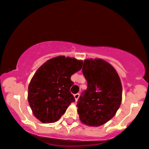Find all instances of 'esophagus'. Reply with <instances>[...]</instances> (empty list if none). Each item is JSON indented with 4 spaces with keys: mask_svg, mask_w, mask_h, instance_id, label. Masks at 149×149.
Returning <instances> with one entry per match:
<instances>
[{
    "mask_svg": "<svg viewBox=\"0 0 149 149\" xmlns=\"http://www.w3.org/2000/svg\"><path fill=\"white\" fill-rule=\"evenodd\" d=\"M74 98H75V100L77 101V100L79 99V93H76L74 94Z\"/></svg>",
    "mask_w": 149,
    "mask_h": 149,
    "instance_id": "1",
    "label": "esophagus"
}]
</instances>
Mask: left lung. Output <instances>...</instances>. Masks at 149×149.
Masks as SVG:
<instances>
[{
	"mask_svg": "<svg viewBox=\"0 0 149 149\" xmlns=\"http://www.w3.org/2000/svg\"><path fill=\"white\" fill-rule=\"evenodd\" d=\"M82 72L87 89L81 93L77 107L81 123L100 126L113 118L122 100V86L118 73L102 59H86Z\"/></svg>",
	"mask_w": 149,
	"mask_h": 149,
	"instance_id": "obj_1",
	"label": "left lung"
}]
</instances>
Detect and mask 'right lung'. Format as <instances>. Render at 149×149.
Returning <instances> with one entry per match:
<instances>
[{
	"label": "right lung",
	"instance_id": "right-lung-1",
	"mask_svg": "<svg viewBox=\"0 0 149 149\" xmlns=\"http://www.w3.org/2000/svg\"><path fill=\"white\" fill-rule=\"evenodd\" d=\"M83 62L74 58L57 56L47 61L33 75L29 86L28 100L34 116L42 123L57 121L75 101L70 91V79Z\"/></svg>",
	"mask_w": 149,
	"mask_h": 149
}]
</instances>
